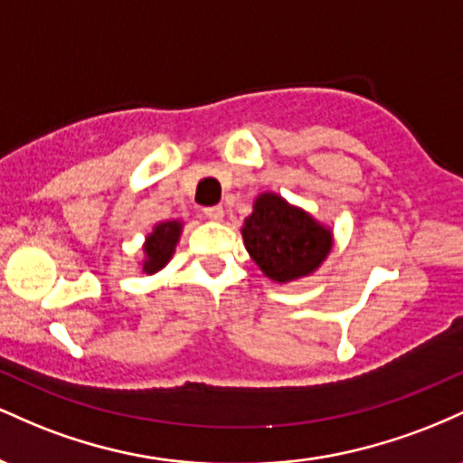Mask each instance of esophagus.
<instances>
[{
	"label": "esophagus",
	"mask_w": 463,
	"mask_h": 463,
	"mask_svg": "<svg viewBox=\"0 0 463 463\" xmlns=\"http://www.w3.org/2000/svg\"><path fill=\"white\" fill-rule=\"evenodd\" d=\"M202 213H204L206 220L222 222V217H224V209H222V206H206V209L202 211Z\"/></svg>",
	"instance_id": "obj_1"
}]
</instances>
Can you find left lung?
I'll list each match as a JSON object with an SVG mask.
<instances>
[{"label":"left lung","mask_w":463,"mask_h":463,"mask_svg":"<svg viewBox=\"0 0 463 463\" xmlns=\"http://www.w3.org/2000/svg\"><path fill=\"white\" fill-rule=\"evenodd\" d=\"M241 237L252 261L279 285L311 276L333 248L331 228L272 191L257 195Z\"/></svg>","instance_id":"8db88e82"}]
</instances>
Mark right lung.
Returning <instances> with one entry per match:
<instances>
[{
    "label": "right lung",
    "instance_id": "right-lung-1",
    "mask_svg": "<svg viewBox=\"0 0 463 463\" xmlns=\"http://www.w3.org/2000/svg\"><path fill=\"white\" fill-rule=\"evenodd\" d=\"M180 232H183V222L180 220L158 222L154 226V231L146 237V243H143V272L147 276L161 272L165 265L169 263V259L174 257V252H176Z\"/></svg>",
    "mask_w": 463,
    "mask_h": 463
}]
</instances>
